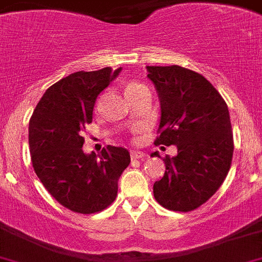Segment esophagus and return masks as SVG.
I'll return each instance as SVG.
<instances>
[{
	"label": "esophagus",
	"instance_id": "1",
	"mask_svg": "<svg viewBox=\"0 0 262 262\" xmlns=\"http://www.w3.org/2000/svg\"><path fill=\"white\" fill-rule=\"evenodd\" d=\"M130 158L132 159H142V158H145V152H142V151H139V150H132Z\"/></svg>",
	"mask_w": 262,
	"mask_h": 262
}]
</instances>
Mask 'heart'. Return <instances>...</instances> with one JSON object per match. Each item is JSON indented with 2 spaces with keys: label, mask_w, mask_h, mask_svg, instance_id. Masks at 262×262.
<instances>
[{
  "label": "heart",
  "mask_w": 262,
  "mask_h": 262,
  "mask_svg": "<svg viewBox=\"0 0 262 262\" xmlns=\"http://www.w3.org/2000/svg\"><path fill=\"white\" fill-rule=\"evenodd\" d=\"M138 86H142V85H139V84H129L128 86H126V93L130 92V90H133V89H136V88H138Z\"/></svg>",
  "instance_id": "b5f03b06"
}]
</instances>
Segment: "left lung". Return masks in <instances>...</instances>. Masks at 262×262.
<instances>
[{
  "label": "left lung",
  "mask_w": 262,
  "mask_h": 262,
  "mask_svg": "<svg viewBox=\"0 0 262 262\" xmlns=\"http://www.w3.org/2000/svg\"><path fill=\"white\" fill-rule=\"evenodd\" d=\"M160 101V136L155 145L177 146L165 156V173L154 183L164 208L190 212L204 204L230 169L234 142L226 102L200 73L180 66H147ZM151 156L160 158L158 151Z\"/></svg>",
  "instance_id": "1"
}]
</instances>
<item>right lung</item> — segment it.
<instances>
[{"label": "right lung", "instance_id": "add662e5", "mask_svg": "<svg viewBox=\"0 0 262 262\" xmlns=\"http://www.w3.org/2000/svg\"><path fill=\"white\" fill-rule=\"evenodd\" d=\"M121 72L110 67L71 73L51 85L29 120L32 165L45 189L72 212L95 213L117 195V182L130 163L129 151L107 146L99 155L82 150V130L93 120L98 94Z\"/></svg>", "mask_w": 262, "mask_h": 262}]
</instances>
